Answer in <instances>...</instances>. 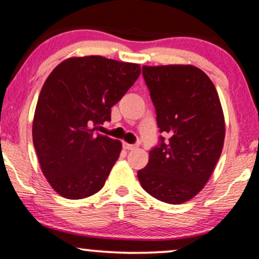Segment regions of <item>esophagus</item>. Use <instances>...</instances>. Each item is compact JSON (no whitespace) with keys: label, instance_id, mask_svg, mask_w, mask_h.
<instances>
[{"label":"esophagus","instance_id":"34e87169","mask_svg":"<svg viewBox=\"0 0 259 259\" xmlns=\"http://www.w3.org/2000/svg\"><path fill=\"white\" fill-rule=\"evenodd\" d=\"M123 147H124L125 150H127V151H130V150H135V149H138V145H133V144L124 143V144H123Z\"/></svg>","mask_w":259,"mask_h":259}]
</instances>
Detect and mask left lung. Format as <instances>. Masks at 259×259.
<instances>
[{"label":"left lung","instance_id":"obj_1","mask_svg":"<svg viewBox=\"0 0 259 259\" xmlns=\"http://www.w3.org/2000/svg\"><path fill=\"white\" fill-rule=\"evenodd\" d=\"M161 133L168 143L149 153L138 172L153 198L182 204L198 194L214 172L225 140V118L214 83L193 65L143 66Z\"/></svg>","mask_w":259,"mask_h":259}]
</instances>
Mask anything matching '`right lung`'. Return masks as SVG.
Segmentation results:
<instances>
[{"label":"right lung","mask_w":259,"mask_h":259,"mask_svg":"<svg viewBox=\"0 0 259 259\" xmlns=\"http://www.w3.org/2000/svg\"><path fill=\"white\" fill-rule=\"evenodd\" d=\"M139 64L99 55L73 56L42 84L33 119V144L42 175L58 194L84 199L103 188L121 143L96 134L110 108L140 76Z\"/></svg>","instance_id":"obj_1"}]
</instances>
